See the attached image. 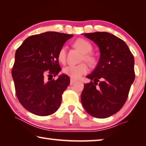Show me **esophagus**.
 Here are the masks:
<instances>
[{"instance_id":"34e87169","label":"esophagus","mask_w":146,"mask_h":146,"mask_svg":"<svg viewBox=\"0 0 146 146\" xmlns=\"http://www.w3.org/2000/svg\"><path fill=\"white\" fill-rule=\"evenodd\" d=\"M76 82V80H73V79H70V85H72L73 84H74Z\"/></svg>"}]
</instances>
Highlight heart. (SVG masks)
<instances>
[{"mask_svg":"<svg viewBox=\"0 0 146 146\" xmlns=\"http://www.w3.org/2000/svg\"><path fill=\"white\" fill-rule=\"evenodd\" d=\"M74 46L84 53L82 60H85L89 64H93L95 62V58L91 55V51L93 50V46L88 40L84 38H78L74 42ZM66 58V49L62 47L58 53V60L60 62H65ZM88 71V67L85 63H81L77 65H68L63 68L62 72L64 74L70 76L72 79H78L82 75L86 74Z\"/></svg>","mask_w":146,"mask_h":146,"instance_id":"b5f03b06","label":"heart"}]
</instances>
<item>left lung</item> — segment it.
<instances>
[{
    "label": "left lung",
    "instance_id": "left-lung-1",
    "mask_svg": "<svg viewBox=\"0 0 146 146\" xmlns=\"http://www.w3.org/2000/svg\"><path fill=\"white\" fill-rule=\"evenodd\" d=\"M84 35L97 45L100 56L95 70L86 76L93 82L84 85L81 100L91 115L106 118L119 111L127 99L135 78L134 56L123 40L110 33Z\"/></svg>",
    "mask_w": 146,
    "mask_h": 146
}]
</instances>
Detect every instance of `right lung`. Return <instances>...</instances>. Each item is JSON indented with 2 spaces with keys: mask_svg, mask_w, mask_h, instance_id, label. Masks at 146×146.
<instances>
[{
  "mask_svg": "<svg viewBox=\"0 0 146 146\" xmlns=\"http://www.w3.org/2000/svg\"><path fill=\"white\" fill-rule=\"evenodd\" d=\"M72 36L46 32L28 37L17 49L12 75L17 99L27 110L46 116L59 108L70 78L62 74L56 80L47 81L46 76H55L61 70L58 53Z\"/></svg>",
  "mask_w": 146,
  "mask_h": 146,
  "instance_id": "right-lung-1",
  "label": "right lung"
}]
</instances>
